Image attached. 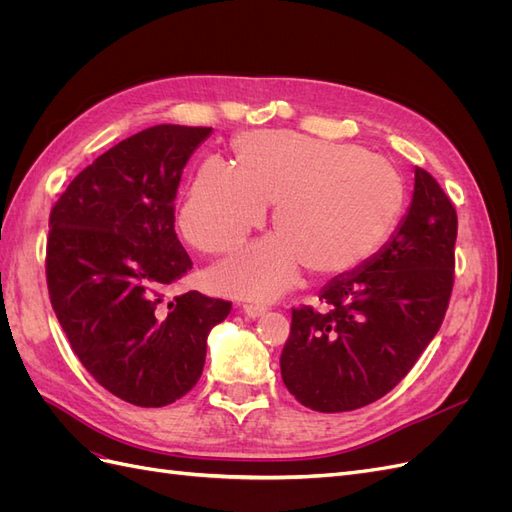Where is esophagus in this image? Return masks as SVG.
I'll list each match as a JSON object with an SVG mask.
<instances>
[{
  "label": "esophagus",
  "mask_w": 512,
  "mask_h": 512,
  "mask_svg": "<svg viewBox=\"0 0 512 512\" xmlns=\"http://www.w3.org/2000/svg\"><path fill=\"white\" fill-rule=\"evenodd\" d=\"M243 312H245V316H250V318H260L262 314L267 312V307L265 305H256V303H245L243 305Z\"/></svg>",
  "instance_id": "esophagus-1"
}]
</instances>
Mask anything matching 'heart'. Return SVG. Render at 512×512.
<instances>
[{
    "label": "heart",
    "instance_id": "b5f03b06",
    "mask_svg": "<svg viewBox=\"0 0 512 512\" xmlns=\"http://www.w3.org/2000/svg\"><path fill=\"white\" fill-rule=\"evenodd\" d=\"M232 149L237 166L207 160L179 215L185 239L200 252L222 256L260 228L273 205L275 235L213 271V284L232 297H277L303 267L320 277L359 267L404 213V175L359 145L252 132L235 138Z\"/></svg>",
    "mask_w": 512,
    "mask_h": 512
}]
</instances>
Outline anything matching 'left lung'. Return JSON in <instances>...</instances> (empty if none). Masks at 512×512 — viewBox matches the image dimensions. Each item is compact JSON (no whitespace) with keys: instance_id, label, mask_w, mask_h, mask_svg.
Wrapping results in <instances>:
<instances>
[{"instance_id":"8db88e82","label":"left lung","mask_w":512,"mask_h":512,"mask_svg":"<svg viewBox=\"0 0 512 512\" xmlns=\"http://www.w3.org/2000/svg\"><path fill=\"white\" fill-rule=\"evenodd\" d=\"M457 211L427 170L414 168L410 211L361 269L320 290L322 309H292L282 380L303 406L348 412L406 378L436 337L455 282Z\"/></svg>"}]
</instances>
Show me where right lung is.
Masks as SVG:
<instances>
[{"label": "right lung", "instance_id": "obj_1", "mask_svg": "<svg viewBox=\"0 0 512 512\" xmlns=\"http://www.w3.org/2000/svg\"><path fill=\"white\" fill-rule=\"evenodd\" d=\"M211 128L162 123L102 153L51 209L46 286L68 342L119 399L162 408L194 389L230 301L166 288L192 269L175 232L183 168Z\"/></svg>", "mask_w": 512, "mask_h": 512}]
</instances>
